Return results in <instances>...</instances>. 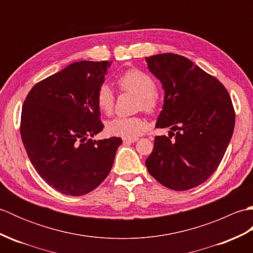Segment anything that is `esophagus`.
Returning a JSON list of instances; mask_svg holds the SVG:
<instances>
[{
	"label": "esophagus",
	"instance_id": "obj_1",
	"mask_svg": "<svg viewBox=\"0 0 253 253\" xmlns=\"http://www.w3.org/2000/svg\"><path fill=\"white\" fill-rule=\"evenodd\" d=\"M138 141V138H123L124 143H133Z\"/></svg>",
	"mask_w": 253,
	"mask_h": 253
}]
</instances>
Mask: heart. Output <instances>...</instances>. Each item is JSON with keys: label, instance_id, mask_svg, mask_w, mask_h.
Segmentation results:
<instances>
[{"label": "heart", "instance_id": "obj_1", "mask_svg": "<svg viewBox=\"0 0 253 253\" xmlns=\"http://www.w3.org/2000/svg\"><path fill=\"white\" fill-rule=\"evenodd\" d=\"M117 85L123 91H128L138 96L137 109L152 113L160 104V94L155 90V82L149 74L133 68L122 74L117 79ZM99 110L110 115L114 109L115 96L107 84H102L95 95ZM148 123L143 117H115L107 122L106 130L112 136L123 138H137L147 129Z\"/></svg>", "mask_w": 253, "mask_h": 253}]
</instances>
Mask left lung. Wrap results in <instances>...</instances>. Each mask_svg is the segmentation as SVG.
<instances>
[{
	"instance_id": "obj_1",
	"label": "left lung",
	"mask_w": 253,
	"mask_h": 253,
	"mask_svg": "<svg viewBox=\"0 0 253 253\" xmlns=\"http://www.w3.org/2000/svg\"><path fill=\"white\" fill-rule=\"evenodd\" d=\"M146 62L164 90L155 127H170L169 137L155 136L146 166L169 189H191L216 170L226 152L235 126L232 99L215 77L185 56L164 53Z\"/></svg>"
}]
</instances>
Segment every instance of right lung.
Here are the masks:
<instances>
[{"mask_svg":"<svg viewBox=\"0 0 253 253\" xmlns=\"http://www.w3.org/2000/svg\"><path fill=\"white\" fill-rule=\"evenodd\" d=\"M112 61L73 63L35 84L21 110L20 135L31 164L67 196L95 189L114 163L122 139H89L103 129L95 95Z\"/></svg>","mask_w":253,"mask_h":253,"instance_id":"add662e5","label":"right lung"}]
</instances>
